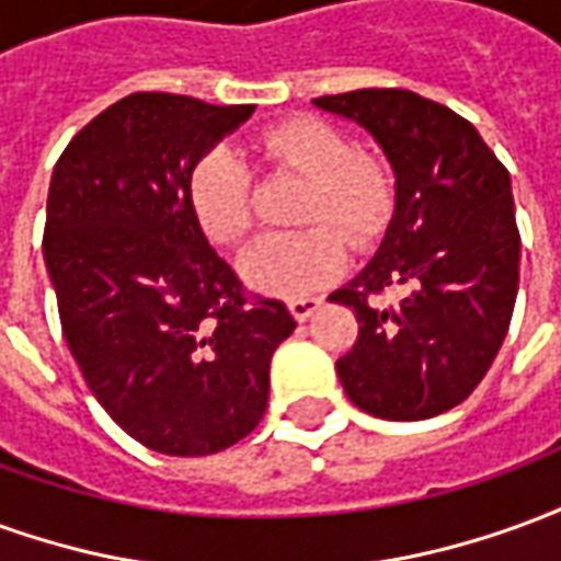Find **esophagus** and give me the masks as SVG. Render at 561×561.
<instances>
[{"mask_svg":"<svg viewBox=\"0 0 561 561\" xmlns=\"http://www.w3.org/2000/svg\"><path fill=\"white\" fill-rule=\"evenodd\" d=\"M321 309V300L318 297H300V300H291L288 304V312L294 316V321H309Z\"/></svg>","mask_w":561,"mask_h":561,"instance_id":"34e87169","label":"esophagus"}]
</instances>
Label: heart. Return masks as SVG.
Wrapping results in <instances>:
<instances>
[{"mask_svg":"<svg viewBox=\"0 0 561 561\" xmlns=\"http://www.w3.org/2000/svg\"><path fill=\"white\" fill-rule=\"evenodd\" d=\"M276 168L312 183L304 225H336L354 243L385 231L393 192L385 168L354 156L348 138L321 119H291L267 131L261 144ZM188 201L197 225L216 243H237L252 228V176L231 147L207 149L188 176ZM348 264V249L330 228L264 237L240 257V276L252 291L300 300L321 291Z\"/></svg>","mask_w":561,"mask_h":561,"instance_id":"heart-1","label":"heart"}]
</instances>
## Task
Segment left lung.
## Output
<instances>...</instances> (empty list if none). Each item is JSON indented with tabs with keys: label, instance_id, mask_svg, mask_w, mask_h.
<instances>
[{
	"label": "left lung",
	"instance_id": "left-lung-1",
	"mask_svg": "<svg viewBox=\"0 0 561 561\" xmlns=\"http://www.w3.org/2000/svg\"><path fill=\"white\" fill-rule=\"evenodd\" d=\"M316 107L364 128L393 171L378 252L330 294L360 324L336 373L366 414L426 421L466 400L505 342L519 282L511 176L478 128L409 90L324 95ZM385 287L403 297L369 305Z\"/></svg>",
	"mask_w": 561,
	"mask_h": 561
}]
</instances>
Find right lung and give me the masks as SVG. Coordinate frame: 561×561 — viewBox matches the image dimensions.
Here are the masks:
<instances>
[{
  "mask_svg": "<svg viewBox=\"0 0 561 561\" xmlns=\"http://www.w3.org/2000/svg\"><path fill=\"white\" fill-rule=\"evenodd\" d=\"M252 111L135 92L80 128L50 180L44 264L68 348L104 412L168 457L252 433L297 328L279 300L245 304L188 201L195 161Z\"/></svg>",
  "mask_w": 561,
  "mask_h": 561,
  "instance_id": "add662e5",
  "label": "right lung"
}]
</instances>
